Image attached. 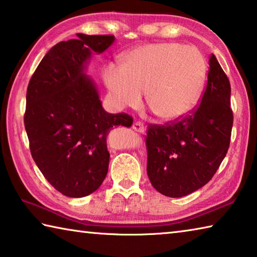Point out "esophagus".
<instances>
[{"mask_svg":"<svg viewBox=\"0 0 257 257\" xmlns=\"http://www.w3.org/2000/svg\"><path fill=\"white\" fill-rule=\"evenodd\" d=\"M133 129L135 130V132L141 133V134L145 133V128H144V125H143L141 122H135V123L133 124Z\"/></svg>","mask_w":257,"mask_h":257,"instance_id":"esophagus-1","label":"esophagus"}]
</instances>
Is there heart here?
Segmentation results:
<instances>
[{"label": "heart", "instance_id": "b5f03b06", "mask_svg": "<svg viewBox=\"0 0 257 257\" xmlns=\"http://www.w3.org/2000/svg\"><path fill=\"white\" fill-rule=\"evenodd\" d=\"M206 77V62L195 47L159 43L135 47L121 66L107 64L103 80L116 108L146 103L165 122L184 119L196 107Z\"/></svg>", "mask_w": 257, "mask_h": 257}]
</instances>
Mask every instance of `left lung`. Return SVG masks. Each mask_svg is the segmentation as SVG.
I'll list each match as a JSON object with an SVG mask.
<instances>
[{"mask_svg": "<svg viewBox=\"0 0 257 257\" xmlns=\"http://www.w3.org/2000/svg\"><path fill=\"white\" fill-rule=\"evenodd\" d=\"M199 106L184 120L147 130V176L169 197H182L212 179L227 154L233 122L231 87L214 54Z\"/></svg>", "mask_w": 257, "mask_h": 257, "instance_id": "left-lung-1", "label": "left lung"}]
</instances>
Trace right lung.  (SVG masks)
Listing matches in <instances>:
<instances>
[{
  "instance_id": "right-lung-1",
  "label": "right lung",
  "mask_w": 257,
  "mask_h": 257,
  "mask_svg": "<svg viewBox=\"0 0 257 257\" xmlns=\"http://www.w3.org/2000/svg\"><path fill=\"white\" fill-rule=\"evenodd\" d=\"M47 52L30 79L25 128L35 163L46 180L68 197H85L105 179L111 129L130 127L133 118L104 110L94 80L86 75L93 53L114 36L77 34Z\"/></svg>"
}]
</instances>
